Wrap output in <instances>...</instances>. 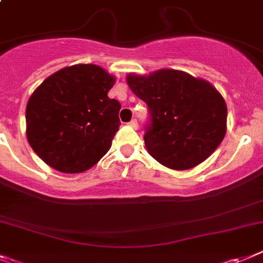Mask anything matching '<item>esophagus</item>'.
Instances as JSON below:
<instances>
[{"instance_id":"1","label":"esophagus","mask_w":263,"mask_h":263,"mask_svg":"<svg viewBox=\"0 0 263 263\" xmlns=\"http://www.w3.org/2000/svg\"><path fill=\"white\" fill-rule=\"evenodd\" d=\"M128 124L131 125L132 128H138V120H136V119H134V120H131V122H129Z\"/></svg>"}]
</instances>
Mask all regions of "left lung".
Returning a JSON list of instances; mask_svg holds the SVG:
<instances>
[{
  "mask_svg": "<svg viewBox=\"0 0 263 263\" xmlns=\"http://www.w3.org/2000/svg\"><path fill=\"white\" fill-rule=\"evenodd\" d=\"M127 84L148 104L152 124L144 135L148 154L166 168H195L227 134V103L213 84L181 70L131 72Z\"/></svg>",
  "mask_w": 263,
  "mask_h": 263,
  "instance_id": "left-lung-1",
  "label": "left lung"
}]
</instances>
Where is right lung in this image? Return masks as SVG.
Listing matches in <instances>:
<instances>
[{
  "label": "right lung",
  "mask_w": 263,
  "mask_h": 263,
  "mask_svg": "<svg viewBox=\"0 0 263 263\" xmlns=\"http://www.w3.org/2000/svg\"><path fill=\"white\" fill-rule=\"evenodd\" d=\"M115 82L103 67L79 63L34 90L26 106V138L47 165L81 173L108 152L120 125V103L108 98Z\"/></svg>",
  "instance_id": "obj_1"
}]
</instances>
